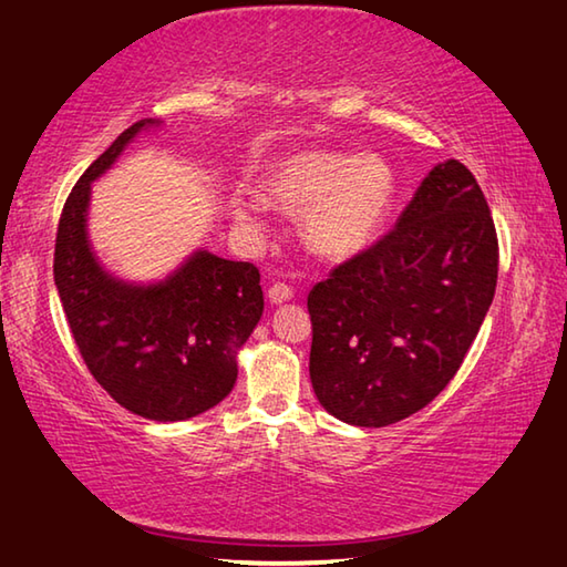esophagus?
Instances as JSON below:
<instances>
[{"label":"esophagus","instance_id":"esophagus-1","mask_svg":"<svg viewBox=\"0 0 567 567\" xmlns=\"http://www.w3.org/2000/svg\"><path fill=\"white\" fill-rule=\"evenodd\" d=\"M269 300L274 306H281V303H286V300H291L293 298V288L288 286V284H274L271 288H269Z\"/></svg>","mask_w":567,"mask_h":567}]
</instances>
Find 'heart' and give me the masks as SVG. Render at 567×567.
Segmentation results:
<instances>
[{
	"instance_id": "1",
	"label": "heart",
	"mask_w": 567,
	"mask_h": 567,
	"mask_svg": "<svg viewBox=\"0 0 567 567\" xmlns=\"http://www.w3.org/2000/svg\"><path fill=\"white\" fill-rule=\"evenodd\" d=\"M264 190L284 207H306V245L340 259L364 249L381 233L394 205L396 178L379 156L300 152L281 158L264 176ZM233 210L239 223L257 225L264 203L235 198Z\"/></svg>"
}]
</instances>
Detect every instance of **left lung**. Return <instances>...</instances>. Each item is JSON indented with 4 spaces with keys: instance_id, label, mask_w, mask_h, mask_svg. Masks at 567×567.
Segmentation results:
<instances>
[{
    "instance_id": "8db88e82",
    "label": "left lung",
    "mask_w": 567,
    "mask_h": 567,
    "mask_svg": "<svg viewBox=\"0 0 567 567\" xmlns=\"http://www.w3.org/2000/svg\"><path fill=\"white\" fill-rule=\"evenodd\" d=\"M499 239L472 171L450 158L394 229L308 293L310 381L322 409L384 429L457 374L492 306Z\"/></svg>"
}]
</instances>
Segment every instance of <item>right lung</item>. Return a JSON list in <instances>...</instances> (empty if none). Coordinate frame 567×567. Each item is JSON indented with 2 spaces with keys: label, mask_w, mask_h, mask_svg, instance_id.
Masks as SVG:
<instances>
[{
  "label": "right lung",
  "mask_w": 567,
  "mask_h": 567,
  "mask_svg": "<svg viewBox=\"0 0 567 567\" xmlns=\"http://www.w3.org/2000/svg\"><path fill=\"white\" fill-rule=\"evenodd\" d=\"M122 132L73 186L55 235L53 276L87 372L142 419L186 421L217 406L237 381V350L264 313L259 269L195 251L168 281L126 286L102 271L85 235L90 181L132 142Z\"/></svg>",
  "instance_id": "right-lung-1"
}]
</instances>
